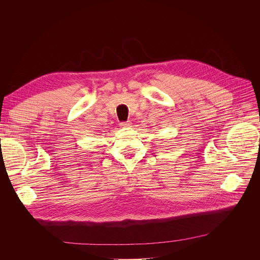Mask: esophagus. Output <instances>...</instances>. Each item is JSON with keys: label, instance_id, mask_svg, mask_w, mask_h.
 <instances>
[{"label": "esophagus", "instance_id": "34e87169", "mask_svg": "<svg viewBox=\"0 0 260 260\" xmlns=\"http://www.w3.org/2000/svg\"><path fill=\"white\" fill-rule=\"evenodd\" d=\"M120 126H121V127H131V126H132V123H131L129 121L121 122V123H120Z\"/></svg>", "mask_w": 260, "mask_h": 260}]
</instances>
